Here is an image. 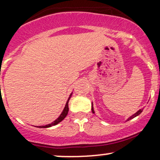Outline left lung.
<instances>
[{
    "label": "left lung",
    "mask_w": 160,
    "mask_h": 160,
    "mask_svg": "<svg viewBox=\"0 0 160 160\" xmlns=\"http://www.w3.org/2000/svg\"><path fill=\"white\" fill-rule=\"evenodd\" d=\"M92 113H95V111H94V108H93V104H92ZM142 111H143V109H140V110H138V111L136 112V113H134V114H133L132 116H131V117H128V118L127 119V120H126V121H128V120H132V119L135 118V117H137V116H138L139 114H140V113H141V112H142Z\"/></svg>",
    "instance_id": "1"
}]
</instances>
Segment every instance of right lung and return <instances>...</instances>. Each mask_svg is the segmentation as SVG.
Returning <instances> with one entry per match:
<instances>
[{"mask_svg":"<svg viewBox=\"0 0 160 160\" xmlns=\"http://www.w3.org/2000/svg\"><path fill=\"white\" fill-rule=\"evenodd\" d=\"M72 93H73V92L71 93V95H69V98H68V99L67 102H66V104H65V108H64L63 111H62V113H61V114H60L59 117H58L56 120L53 121V122H51V123L45 125V126H35V127H38V128H49V127H51V126H56V125H57L58 123H59L60 122H62V121L65 118V117H66V116H67L68 113V111H69L68 102H69L70 98H71V95H72Z\"/></svg>","mask_w":160,"mask_h":160,"instance_id":"1","label":"right lung"}]
</instances>
